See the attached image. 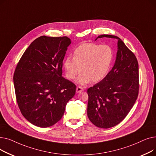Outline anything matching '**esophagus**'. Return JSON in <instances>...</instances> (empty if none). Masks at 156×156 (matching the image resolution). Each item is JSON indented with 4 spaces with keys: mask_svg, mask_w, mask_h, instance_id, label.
Here are the masks:
<instances>
[{
    "mask_svg": "<svg viewBox=\"0 0 156 156\" xmlns=\"http://www.w3.org/2000/svg\"><path fill=\"white\" fill-rule=\"evenodd\" d=\"M83 90V88L81 87H76V93H80L81 92H82Z\"/></svg>",
    "mask_w": 156,
    "mask_h": 156,
    "instance_id": "esophagus-1",
    "label": "esophagus"
}]
</instances>
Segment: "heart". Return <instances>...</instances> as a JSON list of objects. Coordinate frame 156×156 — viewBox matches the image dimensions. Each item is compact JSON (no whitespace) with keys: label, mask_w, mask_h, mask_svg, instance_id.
Returning <instances> with one entry per match:
<instances>
[{"label":"heart","mask_w":156,"mask_h":156,"mask_svg":"<svg viewBox=\"0 0 156 156\" xmlns=\"http://www.w3.org/2000/svg\"><path fill=\"white\" fill-rule=\"evenodd\" d=\"M114 51L108 45L84 43L73 52V57H68L64 62L66 76L74 80L82 72L76 82L86 85L92 81L97 83L108 75L114 60ZM82 69H80V68Z\"/></svg>","instance_id":"heart-1"}]
</instances>
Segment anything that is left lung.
Instances as JSON below:
<instances>
[{
	"label": "left lung",
	"instance_id": "8db88e82",
	"mask_svg": "<svg viewBox=\"0 0 156 156\" xmlns=\"http://www.w3.org/2000/svg\"><path fill=\"white\" fill-rule=\"evenodd\" d=\"M103 37L118 40L116 59L105 78L88 88L87 115L96 126L109 128L126 118L137 99L138 63L135 54L119 37L102 35L97 38Z\"/></svg>",
	"mask_w": 156,
	"mask_h": 156
}]
</instances>
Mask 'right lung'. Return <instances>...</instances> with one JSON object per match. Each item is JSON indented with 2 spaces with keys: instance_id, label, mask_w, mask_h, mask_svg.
<instances>
[{
  "instance_id": "add662e5",
  "label": "right lung",
  "mask_w": 156,
  "mask_h": 156,
  "mask_svg": "<svg viewBox=\"0 0 156 156\" xmlns=\"http://www.w3.org/2000/svg\"><path fill=\"white\" fill-rule=\"evenodd\" d=\"M71 44L67 37L42 36L21 56L14 73L16 101L31 124L51 126L62 117L76 85L62 76V61Z\"/></svg>"
}]
</instances>
